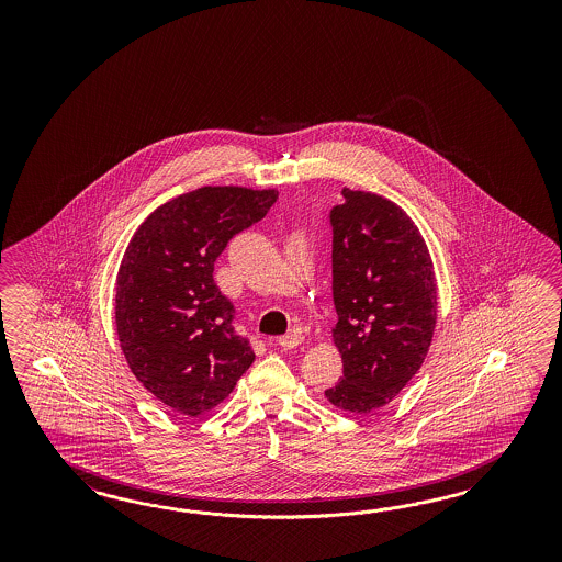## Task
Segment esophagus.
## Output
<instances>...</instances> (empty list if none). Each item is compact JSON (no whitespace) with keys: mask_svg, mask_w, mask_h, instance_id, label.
I'll use <instances>...</instances> for the list:
<instances>
[{"mask_svg":"<svg viewBox=\"0 0 562 562\" xmlns=\"http://www.w3.org/2000/svg\"><path fill=\"white\" fill-rule=\"evenodd\" d=\"M299 344H303V334L301 331H290L286 336H282V338H278V346L280 348H284V350H290V348H296Z\"/></svg>","mask_w":562,"mask_h":562,"instance_id":"1","label":"esophagus"}]
</instances>
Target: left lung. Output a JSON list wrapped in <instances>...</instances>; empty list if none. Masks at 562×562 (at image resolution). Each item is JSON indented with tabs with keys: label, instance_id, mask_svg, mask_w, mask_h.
<instances>
[{
	"label": "left lung",
	"instance_id": "8db88e82",
	"mask_svg": "<svg viewBox=\"0 0 562 562\" xmlns=\"http://www.w3.org/2000/svg\"><path fill=\"white\" fill-rule=\"evenodd\" d=\"M329 214L331 292L341 379L325 390L336 408L369 414L418 373L437 325V280L408 214L371 191L341 189Z\"/></svg>",
	"mask_w": 562,
	"mask_h": 562
}]
</instances>
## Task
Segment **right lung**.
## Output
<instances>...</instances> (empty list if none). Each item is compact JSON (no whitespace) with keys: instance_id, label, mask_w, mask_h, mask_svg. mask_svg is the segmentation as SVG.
<instances>
[{"instance_id":"obj_1","label":"right lung","mask_w":562,"mask_h":562,"mask_svg":"<svg viewBox=\"0 0 562 562\" xmlns=\"http://www.w3.org/2000/svg\"><path fill=\"white\" fill-rule=\"evenodd\" d=\"M276 189L205 186L156 207L130 240L115 286V325L137 381L188 416L216 408L256 355L214 284L228 240L261 221Z\"/></svg>"}]
</instances>
